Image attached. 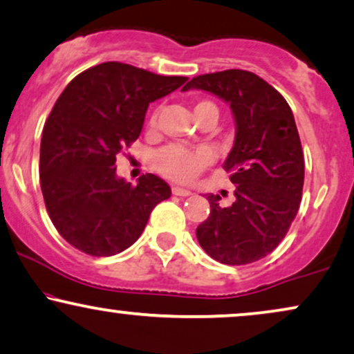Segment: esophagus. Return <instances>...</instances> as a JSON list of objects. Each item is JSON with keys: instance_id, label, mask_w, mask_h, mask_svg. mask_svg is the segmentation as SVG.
I'll use <instances>...</instances> for the list:
<instances>
[{"instance_id": "1", "label": "esophagus", "mask_w": 354, "mask_h": 354, "mask_svg": "<svg viewBox=\"0 0 354 354\" xmlns=\"http://www.w3.org/2000/svg\"><path fill=\"white\" fill-rule=\"evenodd\" d=\"M174 196H181V198H186V196H191L193 193H191L189 189H185V188H178V186H174V188L171 189Z\"/></svg>"}]
</instances>
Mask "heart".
I'll return each mask as SVG.
<instances>
[{
	"instance_id": "b5f03b06",
	"label": "heart",
	"mask_w": 354,
	"mask_h": 354,
	"mask_svg": "<svg viewBox=\"0 0 354 354\" xmlns=\"http://www.w3.org/2000/svg\"><path fill=\"white\" fill-rule=\"evenodd\" d=\"M204 110H218L212 102L201 100L194 105V115L204 112ZM158 125V117L153 115L150 120L151 129H156ZM211 153L206 150L191 151L185 150L180 147H168L165 150L158 151L155 155V168L163 174V176L169 178V180L178 183H189L193 181L199 173L203 171L206 166L211 163Z\"/></svg>"
}]
</instances>
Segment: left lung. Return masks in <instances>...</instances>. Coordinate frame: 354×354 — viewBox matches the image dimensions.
<instances>
[{
    "instance_id": "obj_1",
    "label": "left lung",
    "mask_w": 354,
    "mask_h": 354,
    "mask_svg": "<svg viewBox=\"0 0 354 354\" xmlns=\"http://www.w3.org/2000/svg\"><path fill=\"white\" fill-rule=\"evenodd\" d=\"M189 88L227 102L236 120V140L224 161L236 201L223 207L218 194H207L209 218L196 237L214 261L245 266L270 254L299 212L305 161L295 118L287 100L249 71L198 75L183 91Z\"/></svg>"
}]
</instances>
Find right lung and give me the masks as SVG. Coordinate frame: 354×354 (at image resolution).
I'll list each match as a JSON object with an SVG mask.
<instances>
[{"label":"right lung","mask_w":354,"mask_h":354,"mask_svg":"<svg viewBox=\"0 0 354 354\" xmlns=\"http://www.w3.org/2000/svg\"><path fill=\"white\" fill-rule=\"evenodd\" d=\"M186 80L104 62L64 88L42 130L39 173L49 218L75 249L95 257L129 249L153 207L171 196L150 173L131 186L117 176L115 161L142 133L148 105Z\"/></svg>","instance_id":"1"}]
</instances>
